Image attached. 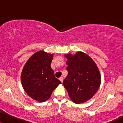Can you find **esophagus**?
<instances>
[{
	"label": "esophagus",
	"mask_w": 123,
	"mask_h": 123,
	"mask_svg": "<svg viewBox=\"0 0 123 123\" xmlns=\"http://www.w3.org/2000/svg\"><path fill=\"white\" fill-rule=\"evenodd\" d=\"M59 79H60V80L61 81V82H63V78L62 77H60V78H59Z\"/></svg>",
	"instance_id": "esophagus-1"
}]
</instances>
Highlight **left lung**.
I'll use <instances>...</instances> for the list:
<instances>
[{"label": "left lung", "instance_id": "obj_1", "mask_svg": "<svg viewBox=\"0 0 123 123\" xmlns=\"http://www.w3.org/2000/svg\"><path fill=\"white\" fill-rule=\"evenodd\" d=\"M68 76L63 84L72 101L80 104L93 97L101 84V74L92 58L82 51L65 55Z\"/></svg>", "mask_w": 123, "mask_h": 123}]
</instances>
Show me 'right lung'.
Wrapping results in <instances>:
<instances>
[{
	"label": "right lung",
	"instance_id": "right-lung-1",
	"mask_svg": "<svg viewBox=\"0 0 123 123\" xmlns=\"http://www.w3.org/2000/svg\"><path fill=\"white\" fill-rule=\"evenodd\" d=\"M53 58V54L40 50L30 57L22 71L21 82L25 91L40 103L47 101L61 84L50 66Z\"/></svg>",
	"mask_w": 123,
	"mask_h": 123
}]
</instances>
